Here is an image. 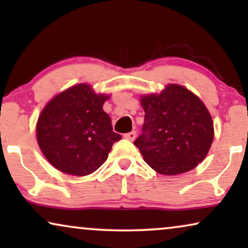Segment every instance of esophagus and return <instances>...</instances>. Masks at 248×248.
Masks as SVG:
<instances>
[{"instance_id":"obj_1","label":"esophagus","mask_w":248,"mask_h":248,"mask_svg":"<svg viewBox=\"0 0 248 248\" xmlns=\"http://www.w3.org/2000/svg\"><path fill=\"white\" fill-rule=\"evenodd\" d=\"M124 138L126 139V140L134 141L135 138H137V132L132 131V132H128V133H125V134H124Z\"/></svg>"}]
</instances>
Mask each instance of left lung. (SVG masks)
Returning <instances> with one entry per match:
<instances>
[{"label": "left lung", "instance_id": "8db88e82", "mask_svg": "<svg viewBox=\"0 0 248 248\" xmlns=\"http://www.w3.org/2000/svg\"><path fill=\"white\" fill-rule=\"evenodd\" d=\"M144 123L134 145L162 175L196 167L213 141V123L204 104L186 88L168 84L160 94L141 98Z\"/></svg>", "mask_w": 248, "mask_h": 248}]
</instances>
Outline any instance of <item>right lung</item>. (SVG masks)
<instances>
[{
	"mask_svg": "<svg viewBox=\"0 0 248 248\" xmlns=\"http://www.w3.org/2000/svg\"><path fill=\"white\" fill-rule=\"evenodd\" d=\"M108 98L81 83L54 97L37 123V141L50 164L69 175L86 176L106 161L115 133L103 109Z\"/></svg>",
	"mask_w": 248,
	"mask_h": 248,
	"instance_id": "1",
	"label": "right lung"
}]
</instances>
